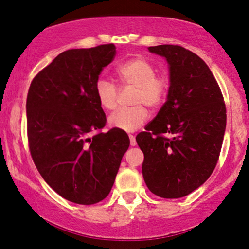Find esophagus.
<instances>
[{
  "label": "esophagus",
  "instance_id": "34e87169",
  "mask_svg": "<svg viewBox=\"0 0 249 249\" xmlns=\"http://www.w3.org/2000/svg\"><path fill=\"white\" fill-rule=\"evenodd\" d=\"M129 143H131L132 146L136 145V140H135L134 135H129Z\"/></svg>",
  "mask_w": 249,
  "mask_h": 249
}]
</instances>
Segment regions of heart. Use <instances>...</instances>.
Listing matches in <instances>:
<instances>
[{
	"label": "heart",
	"instance_id": "obj_1",
	"mask_svg": "<svg viewBox=\"0 0 249 249\" xmlns=\"http://www.w3.org/2000/svg\"><path fill=\"white\" fill-rule=\"evenodd\" d=\"M116 73L123 88H134L131 104L135 106L115 111L109 117L113 127L124 132H134L145 123L149 117L148 109L159 108L169 92V79L163 74H157V68L149 59L134 57L117 66ZM96 97L105 110L116 108L120 97V88L107 79L96 82Z\"/></svg>",
	"mask_w": 249,
	"mask_h": 249
}]
</instances>
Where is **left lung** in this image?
I'll return each mask as SVG.
<instances>
[{
	"mask_svg": "<svg viewBox=\"0 0 249 249\" xmlns=\"http://www.w3.org/2000/svg\"><path fill=\"white\" fill-rule=\"evenodd\" d=\"M149 51L169 63L170 87L158 115L136 135L142 174L153 194L179 198L204 184L218 163L226 104L211 70L193 52L178 45Z\"/></svg>",
	"mask_w": 249,
	"mask_h": 249,
	"instance_id": "left-lung-1",
	"label": "left lung"
}]
</instances>
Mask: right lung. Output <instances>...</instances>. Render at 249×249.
<instances>
[{"label":"right lung","instance_id":"add662e5","mask_svg":"<svg viewBox=\"0 0 249 249\" xmlns=\"http://www.w3.org/2000/svg\"><path fill=\"white\" fill-rule=\"evenodd\" d=\"M116 55L114 44L63 52L31 81L27 135L44 180L68 201L91 205L113 187L129 146L124 131L106 125L96 82Z\"/></svg>","mask_w":249,"mask_h":249}]
</instances>
